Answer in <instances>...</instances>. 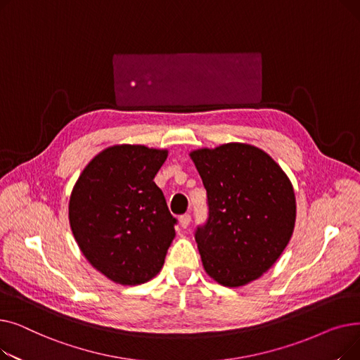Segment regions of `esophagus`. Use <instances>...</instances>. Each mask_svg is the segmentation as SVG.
<instances>
[{
  "label": "esophagus",
  "instance_id": "esophagus-1",
  "mask_svg": "<svg viewBox=\"0 0 360 360\" xmlns=\"http://www.w3.org/2000/svg\"><path fill=\"white\" fill-rule=\"evenodd\" d=\"M190 221H191V216L190 214H184V216L179 217V226H181L182 229L188 228V224H190Z\"/></svg>",
  "mask_w": 360,
  "mask_h": 360
}]
</instances>
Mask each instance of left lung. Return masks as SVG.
<instances>
[{
  "label": "left lung",
  "instance_id": "1",
  "mask_svg": "<svg viewBox=\"0 0 360 360\" xmlns=\"http://www.w3.org/2000/svg\"><path fill=\"white\" fill-rule=\"evenodd\" d=\"M207 190L209 220L195 232L205 273L239 288L269 271L296 221L289 176L266 151L228 143L190 153Z\"/></svg>",
  "mask_w": 360,
  "mask_h": 360
}]
</instances>
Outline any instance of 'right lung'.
I'll return each instance as SVG.
<instances>
[{
    "label": "right lung",
    "mask_w": 360,
    "mask_h": 360,
    "mask_svg": "<svg viewBox=\"0 0 360 360\" xmlns=\"http://www.w3.org/2000/svg\"><path fill=\"white\" fill-rule=\"evenodd\" d=\"M166 148L115 144L83 169L68 202L70 228L80 251L109 280L136 286L159 274L175 238L155 176Z\"/></svg>",
    "instance_id": "1"
}]
</instances>
